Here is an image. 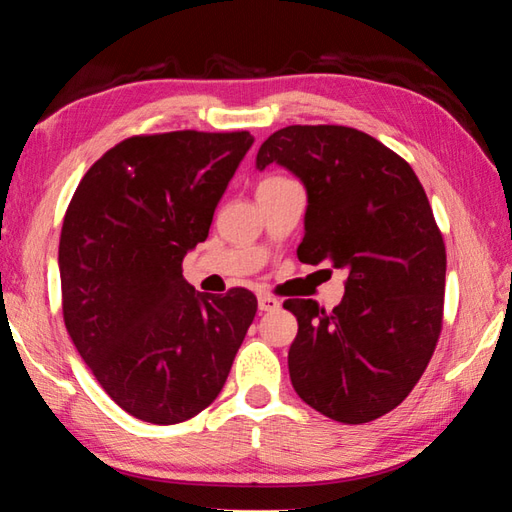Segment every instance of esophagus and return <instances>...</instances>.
<instances>
[{"mask_svg": "<svg viewBox=\"0 0 512 512\" xmlns=\"http://www.w3.org/2000/svg\"><path fill=\"white\" fill-rule=\"evenodd\" d=\"M257 302H259V311H275V309H280V300L277 298H273V296H259L257 298Z\"/></svg>", "mask_w": 512, "mask_h": 512, "instance_id": "esophagus-1", "label": "esophagus"}]
</instances>
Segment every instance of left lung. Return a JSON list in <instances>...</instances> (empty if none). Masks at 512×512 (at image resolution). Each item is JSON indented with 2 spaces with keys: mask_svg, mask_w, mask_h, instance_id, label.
<instances>
[{
  "mask_svg": "<svg viewBox=\"0 0 512 512\" xmlns=\"http://www.w3.org/2000/svg\"><path fill=\"white\" fill-rule=\"evenodd\" d=\"M289 169L307 189L298 259L348 273L332 311L284 302L298 318L289 375L302 402L343 424L393 411L418 384L443 329L447 255L411 164L348 126H287L257 169Z\"/></svg>",
  "mask_w": 512,
  "mask_h": 512,
  "instance_id": "obj_1",
  "label": "left lung"
}]
</instances>
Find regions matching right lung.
Segmentation results:
<instances>
[{"mask_svg":"<svg viewBox=\"0 0 512 512\" xmlns=\"http://www.w3.org/2000/svg\"><path fill=\"white\" fill-rule=\"evenodd\" d=\"M253 142L248 131L128 137L69 201L58 246L65 327L137 420L176 424L207 409L257 314L248 289L210 296L183 277Z\"/></svg>","mask_w":512,"mask_h":512,"instance_id":"1","label":"right lung"}]
</instances>
